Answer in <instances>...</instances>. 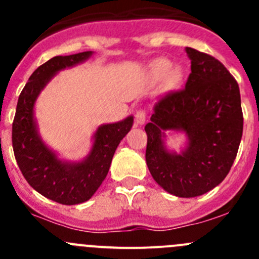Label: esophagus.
Masks as SVG:
<instances>
[{
    "instance_id": "esophagus-1",
    "label": "esophagus",
    "mask_w": 259,
    "mask_h": 259,
    "mask_svg": "<svg viewBox=\"0 0 259 259\" xmlns=\"http://www.w3.org/2000/svg\"><path fill=\"white\" fill-rule=\"evenodd\" d=\"M145 119H146L145 111L143 110V109L137 110V113H135V121H137V124L143 125L145 122Z\"/></svg>"
}]
</instances>
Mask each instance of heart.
<instances>
[{"mask_svg":"<svg viewBox=\"0 0 259 259\" xmlns=\"http://www.w3.org/2000/svg\"><path fill=\"white\" fill-rule=\"evenodd\" d=\"M170 67H171L170 62H169L168 60H164V59L156 60V61L153 64V70L158 75H166L169 71H170ZM170 79L171 80L178 79V74H177V71L170 72Z\"/></svg>","mask_w":259,"mask_h":259,"instance_id":"obj_1","label":"heart"}]
</instances>
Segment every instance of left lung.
Wrapping results in <instances>:
<instances>
[{"label": "left lung", "mask_w": 259, "mask_h": 259, "mask_svg": "<svg viewBox=\"0 0 259 259\" xmlns=\"http://www.w3.org/2000/svg\"><path fill=\"white\" fill-rule=\"evenodd\" d=\"M190 70L185 88L154 105L148 135L146 165L170 194L193 198L221 184L231 170L243 133L239 86L221 61L185 48ZM184 131L188 145L180 154L166 150L163 133Z\"/></svg>", "instance_id": "1"}]
</instances>
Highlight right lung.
Listing matches in <instances>:
<instances>
[{
  "instance_id": "right-lung-1",
  "label": "right lung",
  "mask_w": 259,
  "mask_h": 259,
  "mask_svg": "<svg viewBox=\"0 0 259 259\" xmlns=\"http://www.w3.org/2000/svg\"><path fill=\"white\" fill-rule=\"evenodd\" d=\"M91 51L55 56L33 71L21 91L12 122V146L21 173L44 197L65 205L86 202L108 176L117 145L133 126V116L98 127L90 154L79 163L60 160L37 132L33 106L46 83L57 71L83 62Z\"/></svg>"
}]
</instances>
